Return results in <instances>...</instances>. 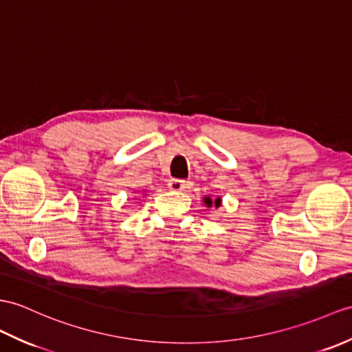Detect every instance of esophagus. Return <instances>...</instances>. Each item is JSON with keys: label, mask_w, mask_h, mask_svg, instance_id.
<instances>
[{"label": "esophagus", "mask_w": 352, "mask_h": 352, "mask_svg": "<svg viewBox=\"0 0 352 352\" xmlns=\"http://www.w3.org/2000/svg\"><path fill=\"white\" fill-rule=\"evenodd\" d=\"M168 187H169V190H173V192H182L186 187V182H183V179H177V178L169 179Z\"/></svg>", "instance_id": "34e87169"}]
</instances>
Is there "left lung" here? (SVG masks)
I'll return each instance as SVG.
<instances>
[{
    "label": "left lung",
    "instance_id": "obj_1",
    "mask_svg": "<svg viewBox=\"0 0 352 352\" xmlns=\"http://www.w3.org/2000/svg\"><path fill=\"white\" fill-rule=\"evenodd\" d=\"M204 204H206L207 207L214 206V207L217 208V207H220V204H222V199H220V198H216V199L213 201L211 198H208V196H206V198H204Z\"/></svg>",
    "mask_w": 352,
    "mask_h": 352
}]
</instances>
